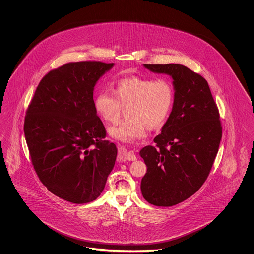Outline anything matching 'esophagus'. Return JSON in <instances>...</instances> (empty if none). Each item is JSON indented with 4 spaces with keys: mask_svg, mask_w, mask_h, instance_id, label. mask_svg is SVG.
<instances>
[{
    "mask_svg": "<svg viewBox=\"0 0 254 254\" xmlns=\"http://www.w3.org/2000/svg\"><path fill=\"white\" fill-rule=\"evenodd\" d=\"M119 160L120 161H135L136 155L132 150H127L126 147H119Z\"/></svg>",
    "mask_w": 254,
    "mask_h": 254,
    "instance_id": "34e87169",
    "label": "esophagus"
}]
</instances>
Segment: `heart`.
<instances>
[{
	"label": "heart",
	"instance_id": "obj_1",
	"mask_svg": "<svg viewBox=\"0 0 254 254\" xmlns=\"http://www.w3.org/2000/svg\"><path fill=\"white\" fill-rule=\"evenodd\" d=\"M174 102V90L168 79L156 80L127 77L119 80L114 93L102 90L94 99L97 114L109 124L117 123L122 107L127 106L126 118L109 134L116 140L134 143L147 135V127H158L169 117Z\"/></svg>",
	"mask_w": 254,
	"mask_h": 254
}]
</instances>
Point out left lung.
<instances>
[{
    "instance_id": "obj_1",
    "label": "left lung",
    "mask_w": 254,
    "mask_h": 254,
    "mask_svg": "<svg viewBox=\"0 0 254 254\" xmlns=\"http://www.w3.org/2000/svg\"><path fill=\"white\" fill-rule=\"evenodd\" d=\"M151 72L172 78L174 102L155 146L140 156L146 165L141 181L145 200L158 206L177 205L205 183L222 138L217 106L205 78L179 64H144Z\"/></svg>"
}]
</instances>
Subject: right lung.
<instances>
[{
  "label": "right lung",
  "mask_w": 254,
  "mask_h": 254,
  "mask_svg": "<svg viewBox=\"0 0 254 254\" xmlns=\"http://www.w3.org/2000/svg\"><path fill=\"white\" fill-rule=\"evenodd\" d=\"M114 64L68 63L37 86L24 131L38 177L51 193L74 204L94 201L115 165L117 147L94 109L98 80Z\"/></svg>",
  "instance_id": "add662e5"
}]
</instances>
